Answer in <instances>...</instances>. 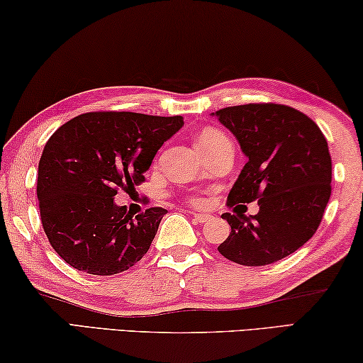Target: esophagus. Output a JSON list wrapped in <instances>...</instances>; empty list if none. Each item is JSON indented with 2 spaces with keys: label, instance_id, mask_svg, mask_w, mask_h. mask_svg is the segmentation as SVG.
Wrapping results in <instances>:
<instances>
[{
  "label": "esophagus",
  "instance_id": "obj_1",
  "mask_svg": "<svg viewBox=\"0 0 363 363\" xmlns=\"http://www.w3.org/2000/svg\"><path fill=\"white\" fill-rule=\"evenodd\" d=\"M194 218H196V221H199V223H205V221H208L212 216L207 215V213H192Z\"/></svg>",
  "mask_w": 363,
  "mask_h": 363
}]
</instances>
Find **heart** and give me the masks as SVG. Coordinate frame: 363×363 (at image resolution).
<instances>
[{
	"label": "heart",
	"instance_id": "obj_1",
	"mask_svg": "<svg viewBox=\"0 0 363 363\" xmlns=\"http://www.w3.org/2000/svg\"><path fill=\"white\" fill-rule=\"evenodd\" d=\"M223 145H230V140L218 128L207 127V128H203L202 132L199 133L197 147L200 150V153H203V151L215 150V148H218V147H223ZM191 202L192 203H200V202H202V200H200L199 197H194V199H191Z\"/></svg>",
	"mask_w": 363,
	"mask_h": 363
}]
</instances>
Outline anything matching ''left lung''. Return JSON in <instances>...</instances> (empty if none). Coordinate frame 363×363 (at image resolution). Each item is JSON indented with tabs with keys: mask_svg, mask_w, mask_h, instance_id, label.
<instances>
[{
	"mask_svg": "<svg viewBox=\"0 0 363 363\" xmlns=\"http://www.w3.org/2000/svg\"><path fill=\"white\" fill-rule=\"evenodd\" d=\"M215 116L247 156L226 203L259 205L257 215H221L231 231L218 252L241 266L277 262L305 245L323 220L333 177L326 138L305 113L274 102L225 107Z\"/></svg>",
	"mask_w": 363,
	"mask_h": 363,
	"instance_id": "1",
	"label": "left lung"
}]
</instances>
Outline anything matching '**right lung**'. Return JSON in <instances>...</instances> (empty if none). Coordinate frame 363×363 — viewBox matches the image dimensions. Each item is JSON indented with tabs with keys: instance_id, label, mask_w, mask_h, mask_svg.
I'll list each match as a JSON object with an SVG mask.
<instances>
[{
	"instance_id": "1",
	"label": "right lung",
	"mask_w": 363,
	"mask_h": 363,
	"mask_svg": "<svg viewBox=\"0 0 363 363\" xmlns=\"http://www.w3.org/2000/svg\"><path fill=\"white\" fill-rule=\"evenodd\" d=\"M182 117L86 112L48 138L39 161L37 199L43 231L69 266L113 275L148 252L166 208L133 215L113 197L145 182L156 151L182 127Z\"/></svg>"
}]
</instances>
